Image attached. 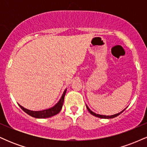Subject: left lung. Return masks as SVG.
<instances>
[{
	"label": "left lung",
	"mask_w": 147,
	"mask_h": 147,
	"mask_svg": "<svg viewBox=\"0 0 147 147\" xmlns=\"http://www.w3.org/2000/svg\"><path fill=\"white\" fill-rule=\"evenodd\" d=\"M86 108H87V109H88V111H89V113H91L92 115H94V116H96V117H99V118H107V119H110V118H113V117H117V116H118L119 115V114H121L123 112V111H124V110H125V109H124V111H122V112H120V113H117V114H115V115H110V116H109V115H98V114H96V113H93L92 112V111H90V109H89L88 107V106H86Z\"/></svg>",
	"instance_id": "obj_1"
}]
</instances>
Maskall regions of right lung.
Segmentation results:
<instances>
[{"instance_id":"obj_1","label":"right lung","mask_w":147,"mask_h":147,"mask_svg":"<svg viewBox=\"0 0 147 147\" xmlns=\"http://www.w3.org/2000/svg\"><path fill=\"white\" fill-rule=\"evenodd\" d=\"M65 92H66V90H64L63 95H62L61 97L60 100L59 101V102L55 105V106L51 108V109H47V110L44 111H32L28 110V109H25L23 106L19 105L21 109L23 110L24 112L26 113L27 114H28L29 115L32 116L33 117L36 118H48L52 117V116L58 114L60 112L61 110L62 109V106L63 104V101H64V97H65Z\"/></svg>"}]
</instances>
